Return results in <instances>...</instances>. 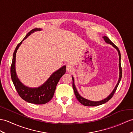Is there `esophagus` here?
Instances as JSON below:
<instances>
[{
    "instance_id": "esophagus-1",
    "label": "esophagus",
    "mask_w": 133,
    "mask_h": 133,
    "mask_svg": "<svg viewBox=\"0 0 133 133\" xmlns=\"http://www.w3.org/2000/svg\"><path fill=\"white\" fill-rule=\"evenodd\" d=\"M66 70L68 71V72H72V71L73 70V67L70 64H67L66 65Z\"/></svg>"
}]
</instances>
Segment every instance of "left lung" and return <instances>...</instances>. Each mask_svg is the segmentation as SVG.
I'll use <instances>...</instances> for the list:
<instances>
[{
    "label": "left lung",
    "mask_w": 133,
    "mask_h": 133,
    "mask_svg": "<svg viewBox=\"0 0 133 133\" xmlns=\"http://www.w3.org/2000/svg\"><path fill=\"white\" fill-rule=\"evenodd\" d=\"M104 38V39L105 41V42H106L107 43H108L112 45V46L113 47H115L116 50H117L118 52V55H119V79L118 81V82L117 83V85H116V87H115V89H113V90L112 91V92H111V94H110L107 98H106L105 99H103L102 100H100V101H98V102H94V101H91V100H87L86 99H85L83 97H82L81 96L79 93L78 92L77 90L76 89V87L75 86V85H74V78L73 77H72V80H73V89L74 90V94H75V95L76 96V98L77 99V100H78V101L81 103L82 104H83V105H85V106H88V107H94V106H98V105H102L103 104H104L106 102H107L108 101L111 99L112 96L114 95L115 92L116 91V89H117V87L119 85V82H120L121 79V77H122V68H121V54H120V52H119V50L118 49V48L116 46V45L112 42V41L109 39L106 36H104L103 37Z\"/></svg>",
    "instance_id": "1"
}]
</instances>
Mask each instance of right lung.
<instances>
[{
    "mask_svg": "<svg viewBox=\"0 0 133 133\" xmlns=\"http://www.w3.org/2000/svg\"><path fill=\"white\" fill-rule=\"evenodd\" d=\"M40 30H41V29L35 28L32 29L26 34L20 43L17 44L13 55L11 66V78L18 95L25 101L35 104H44L50 101L53 98L57 83L59 82L61 77L66 72V66H63L52 74L43 85L37 88H30L25 86L18 78L15 69L16 55L18 48L21 44L22 41L27 38L31 33Z\"/></svg>",
    "mask_w": 133,
    "mask_h": 133,
    "instance_id": "obj_1",
    "label": "right lung"
}]
</instances>
